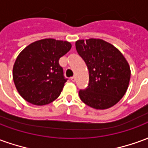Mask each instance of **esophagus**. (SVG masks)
<instances>
[{"label":"esophagus","instance_id":"obj_1","mask_svg":"<svg viewBox=\"0 0 148 148\" xmlns=\"http://www.w3.org/2000/svg\"><path fill=\"white\" fill-rule=\"evenodd\" d=\"M71 81H72V82H75V81H76V77H75V76H73V77H71Z\"/></svg>","mask_w":148,"mask_h":148}]
</instances>
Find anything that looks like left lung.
Instances as JSON below:
<instances>
[{"label": "left lung", "mask_w": 148, "mask_h": 148, "mask_svg": "<svg viewBox=\"0 0 148 148\" xmlns=\"http://www.w3.org/2000/svg\"><path fill=\"white\" fill-rule=\"evenodd\" d=\"M75 46L90 77L86 89L78 92L81 100L96 109L115 106L125 94L130 81V66L124 55L103 39H80Z\"/></svg>", "instance_id": "8db88e82"}]
</instances>
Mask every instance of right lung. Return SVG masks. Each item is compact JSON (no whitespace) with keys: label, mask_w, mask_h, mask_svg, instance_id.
Instances as JSON below:
<instances>
[{"label":"right lung","mask_w":148,"mask_h":148,"mask_svg":"<svg viewBox=\"0 0 148 148\" xmlns=\"http://www.w3.org/2000/svg\"><path fill=\"white\" fill-rule=\"evenodd\" d=\"M71 48L67 41L44 39L31 43L19 54L12 77L16 90L25 101L44 106L60 95L67 78L58 61Z\"/></svg>","instance_id":"1"}]
</instances>
